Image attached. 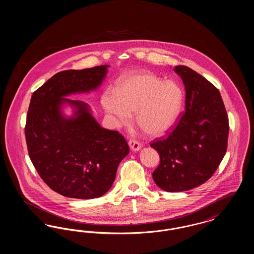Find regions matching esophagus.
<instances>
[{
  "instance_id": "obj_1",
  "label": "esophagus",
  "mask_w": 254,
  "mask_h": 254,
  "mask_svg": "<svg viewBox=\"0 0 254 254\" xmlns=\"http://www.w3.org/2000/svg\"><path fill=\"white\" fill-rule=\"evenodd\" d=\"M128 145L132 151H139L142 148V144L135 139H130L128 142Z\"/></svg>"
}]
</instances>
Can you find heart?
Returning a JSON list of instances; mask_svg holds the SVG:
<instances>
[{"instance_id":"b5f03b06","label":"heart","mask_w":254,"mask_h":254,"mask_svg":"<svg viewBox=\"0 0 254 254\" xmlns=\"http://www.w3.org/2000/svg\"><path fill=\"white\" fill-rule=\"evenodd\" d=\"M184 90L174 81L147 71L120 79L115 92L106 91L102 106L117 125L127 124L135 112L136 124L148 136L160 137L176 125L184 105Z\"/></svg>"}]
</instances>
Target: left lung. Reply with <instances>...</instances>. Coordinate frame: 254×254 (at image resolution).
<instances>
[{
    "mask_svg": "<svg viewBox=\"0 0 254 254\" xmlns=\"http://www.w3.org/2000/svg\"><path fill=\"white\" fill-rule=\"evenodd\" d=\"M186 89V112L177 127L150 146L160 165L152 178L168 192L187 191L207 181L226 154L229 118L217 88L186 65H176Z\"/></svg>",
    "mask_w": 254,
    "mask_h": 254,
    "instance_id": "1",
    "label": "left lung"
}]
</instances>
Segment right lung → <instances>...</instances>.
<instances>
[{"instance_id":"obj_1","label":"right lung","mask_w":254,"mask_h":254,"mask_svg":"<svg viewBox=\"0 0 254 254\" xmlns=\"http://www.w3.org/2000/svg\"><path fill=\"white\" fill-rule=\"evenodd\" d=\"M109 64L55 74L32 94L25 124L28 154L51 190L76 199L107 193L129 152L118 131L104 128L89 105L65 97L97 90ZM73 113L66 116L64 109Z\"/></svg>"}]
</instances>
